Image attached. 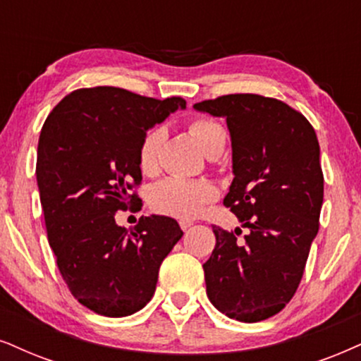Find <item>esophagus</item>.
Wrapping results in <instances>:
<instances>
[{
    "instance_id": "1",
    "label": "esophagus",
    "mask_w": 361,
    "mask_h": 361,
    "mask_svg": "<svg viewBox=\"0 0 361 361\" xmlns=\"http://www.w3.org/2000/svg\"><path fill=\"white\" fill-rule=\"evenodd\" d=\"M179 224H180V229H182V231H188V229L190 228V226L194 224V222L189 221V219H180Z\"/></svg>"
}]
</instances>
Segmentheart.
Masks as SVG:
<instances>
[{
  "instance_id": "heart-1",
  "label": "heart",
  "mask_w": 361,
  "mask_h": 361,
  "mask_svg": "<svg viewBox=\"0 0 361 361\" xmlns=\"http://www.w3.org/2000/svg\"><path fill=\"white\" fill-rule=\"evenodd\" d=\"M189 132L199 147L211 155L217 149H224L226 133L219 123L211 118H194L189 123ZM166 140L164 127H152L147 130L139 144V169L145 176H154L159 171V154ZM217 199V189L209 180H185L179 177H169L159 182L150 190L149 202L155 212L164 216L192 219L202 214V211Z\"/></svg>"
}]
</instances>
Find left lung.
Returning a JSON list of instances; mask_svg holds the SVG:
<instances>
[{
  "mask_svg": "<svg viewBox=\"0 0 361 361\" xmlns=\"http://www.w3.org/2000/svg\"><path fill=\"white\" fill-rule=\"evenodd\" d=\"M224 117L234 179L224 206L249 233L212 226L216 247L204 262L206 291L226 317L256 323L295 296L319 228L323 172L314 128L281 100L234 93L194 105Z\"/></svg>",
  "mask_w": 361,
  "mask_h": 361,
  "instance_id": "left-lung-1",
  "label": "left lung"
}]
</instances>
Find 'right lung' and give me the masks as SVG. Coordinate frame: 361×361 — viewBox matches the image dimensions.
I'll return each instance as SVG.
<instances>
[{"instance_id":"1","label":"right lung","mask_w":361,"mask_h":361,"mask_svg":"<svg viewBox=\"0 0 361 361\" xmlns=\"http://www.w3.org/2000/svg\"><path fill=\"white\" fill-rule=\"evenodd\" d=\"M185 100L150 99L117 87L78 88L44 120L37 182L48 243L75 300L110 318L154 296L159 268L182 231L176 219L142 216L128 231L115 212L140 201L139 144Z\"/></svg>"}]
</instances>
